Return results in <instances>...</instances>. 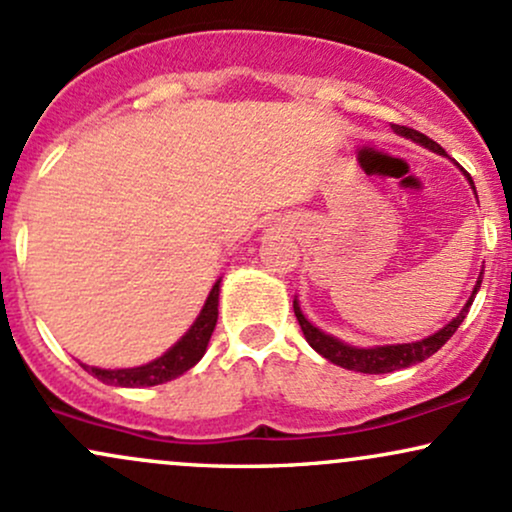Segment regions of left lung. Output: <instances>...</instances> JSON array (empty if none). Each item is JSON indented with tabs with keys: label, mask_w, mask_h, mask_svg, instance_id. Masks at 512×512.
I'll use <instances>...</instances> for the list:
<instances>
[{
	"label": "left lung",
	"mask_w": 512,
	"mask_h": 512,
	"mask_svg": "<svg viewBox=\"0 0 512 512\" xmlns=\"http://www.w3.org/2000/svg\"><path fill=\"white\" fill-rule=\"evenodd\" d=\"M392 129H395L397 134H402V137H409L411 142L436 151V154H445L443 146L433 142V139H428L426 134L416 132V129L404 127V125H392ZM469 182H472V178H469ZM472 187H474V182H472ZM479 286H481V276H479L477 286H474V293L479 291ZM474 293H472V298L467 301V305L460 310V315H457L450 325H445L440 332L431 334V337L421 339V342H414V344L375 346V349H356V346H349V344L339 342V339L330 337V334L320 332L317 327H313L308 320H305L296 301H293V313H296V320H298V325H301L308 344L313 346L317 354H322L327 361H332L334 366H342L346 370H358V373H392V370L409 368V366H414V363L426 361L428 356L436 354L440 346L448 342L452 334L457 332V327L462 325L464 317H467L469 305H472V301H474Z\"/></svg>",
	"instance_id": "left-lung-1"
}]
</instances>
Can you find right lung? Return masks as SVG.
Here are the masks:
<instances>
[{"label":"right lung","mask_w":512,"mask_h":512,"mask_svg":"<svg viewBox=\"0 0 512 512\" xmlns=\"http://www.w3.org/2000/svg\"><path fill=\"white\" fill-rule=\"evenodd\" d=\"M219 284L216 281L214 289H211L207 303H204L202 313H199L197 322L192 325V330L180 339L173 349L166 351L156 361L146 363V366L139 368H120V370H103L84 366L88 373L96 375L98 380H103L105 385H120V387H149V385H161L168 383V380L178 378V375L190 370L199 358L207 351V344L211 339V332H214L216 320H219Z\"/></svg>","instance_id":"right-lung-1"}]
</instances>
